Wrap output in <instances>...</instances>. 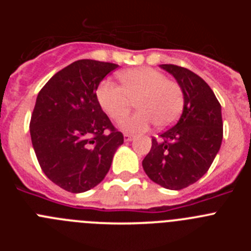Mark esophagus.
Segmentation results:
<instances>
[{
  "mask_svg": "<svg viewBox=\"0 0 251 251\" xmlns=\"http://www.w3.org/2000/svg\"><path fill=\"white\" fill-rule=\"evenodd\" d=\"M123 136H124V141L126 142H129L133 139V134H130V133H124Z\"/></svg>",
  "mask_w": 251,
  "mask_h": 251,
  "instance_id": "1",
  "label": "esophagus"
}]
</instances>
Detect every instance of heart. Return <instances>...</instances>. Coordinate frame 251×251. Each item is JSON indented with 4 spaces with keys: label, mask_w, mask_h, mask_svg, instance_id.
<instances>
[{
    "label": "heart",
    "mask_w": 251,
    "mask_h": 251,
    "mask_svg": "<svg viewBox=\"0 0 251 251\" xmlns=\"http://www.w3.org/2000/svg\"><path fill=\"white\" fill-rule=\"evenodd\" d=\"M122 86L104 80L97 98L104 112L119 122L128 114L136 100L138 112L124 119L122 128L128 132H143L156 123L158 128L174 124L183 108V90L178 83L167 79L152 68L129 69L119 74Z\"/></svg>",
    "instance_id": "obj_1"
}]
</instances>
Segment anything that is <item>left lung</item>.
Instances as JSON below:
<instances>
[{
	"label": "left lung",
	"instance_id": "8db88e82",
	"mask_svg": "<svg viewBox=\"0 0 251 251\" xmlns=\"http://www.w3.org/2000/svg\"><path fill=\"white\" fill-rule=\"evenodd\" d=\"M183 90V112L174 127L153 137L142 166L153 182L181 190L206 174L223 141L221 105L202 77L188 69L162 64Z\"/></svg>",
	"mask_w": 251,
	"mask_h": 251
}]
</instances>
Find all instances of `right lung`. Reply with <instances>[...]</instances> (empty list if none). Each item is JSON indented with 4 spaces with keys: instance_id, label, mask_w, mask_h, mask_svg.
<instances>
[{
    "instance_id": "add662e5",
    "label": "right lung",
    "mask_w": 251,
    "mask_h": 251,
    "mask_svg": "<svg viewBox=\"0 0 251 251\" xmlns=\"http://www.w3.org/2000/svg\"><path fill=\"white\" fill-rule=\"evenodd\" d=\"M117 64L83 59L43 86L31 114L30 134L49 179L73 194L100 183L123 145V134L103 112L97 89Z\"/></svg>"
}]
</instances>
